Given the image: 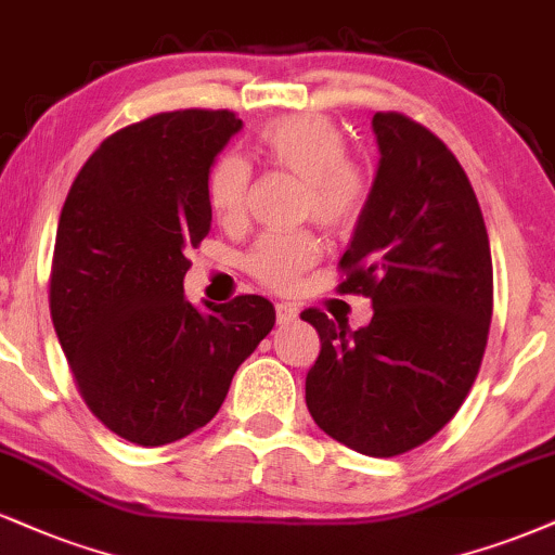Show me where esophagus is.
Returning <instances> with one entry per match:
<instances>
[{
  "mask_svg": "<svg viewBox=\"0 0 555 555\" xmlns=\"http://www.w3.org/2000/svg\"><path fill=\"white\" fill-rule=\"evenodd\" d=\"M275 314H278V324H291L293 319L298 317V311L293 309V306H288V304H278L275 306Z\"/></svg>",
  "mask_w": 555,
  "mask_h": 555,
  "instance_id": "34e87169",
  "label": "esophagus"
}]
</instances>
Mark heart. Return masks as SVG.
<instances>
[{"instance_id": "heart-1", "label": "heart", "mask_w": 555, "mask_h": 555, "mask_svg": "<svg viewBox=\"0 0 555 555\" xmlns=\"http://www.w3.org/2000/svg\"><path fill=\"white\" fill-rule=\"evenodd\" d=\"M259 153L272 166L304 179V215L327 228H348L361 215L369 194L363 166L345 155L340 127L322 114H291L270 121L257 137ZM251 168L238 153L215 158L207 173V202L220 223H238L246 212ZM322 254L314 233H264L246 251L244 267L272 291H291Z\"/></svg>"}]
</instances>
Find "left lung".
Returning <instances> with one entry per match:
<instances>
[{"mask_svg":"<svg viewBox=\"0 0 555 555\" xmlns=\"http://www.w3.org/2000/svg\"><path fill=\"white\" fill-rule=\"evenodd\" d=\"M379 168L340 267V293H363L374 317L350 330L319 309L322 350L306 405L324 434L395 457L454 418L488 340L493 264L470 179L452 150L408 116L374 114Z\"/></svg>","mask_w":555,"mask_h":555,"instance_id":"left-lung-1","label":"left lung"}]
</instances>
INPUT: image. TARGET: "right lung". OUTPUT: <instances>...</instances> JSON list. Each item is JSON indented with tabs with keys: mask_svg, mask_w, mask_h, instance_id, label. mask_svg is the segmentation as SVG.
I'll use <instances>...</instances> for the list:
<instances>
[{
	"mask_svg": "<svg viewBox=\"0 0 555 555\" xmlns=\"http://www.w3.org/2000/svg\"><path fill=\"white\" fill-rule=\"evenodd\" d=\"M244 127L233 111H171L90 155L59 215L51 322L103 426L163 447L207 426L241 363L275 327L262 296L197 309L186 251L210 233L207 173Z\"/></svg>",
	"mask_w": 555,
	"mask_h": 555,
	"instance_id": "right-lung-1",
	"label": "right lung"
}]
</instances>
